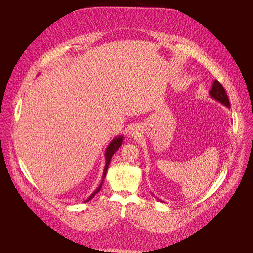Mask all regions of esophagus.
<instances>
[{
	"label": "esophagus",
	"mask_w": 253,
	"mask_h": 253,
	"mask_svg": "<svg viewBox=\"0 0 253 253\" xmlns=\"http://www.w3.org/2000/svg\"><path fill=\"white\" fill-rule=\"evenodd\" d=\"M129 135L132 136V137H135V138H137V137H139L140 135V128L139 126H132L130 129H129Z\"/></svg>",
	"instance_id": "34e87169"
}]
</instances>
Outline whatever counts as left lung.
Here are the masks:
<instances>
[{
    "label": "left lung",
    "instance_id": "left-lung-1",
    "mask_svg": "<svg viewBox=\"0 0 253 253\" xmlns=\"http://www.w3.org/2000/svg\"><path fill=\"white\" fill-rule=\"evenodd\" d=\"M209 95L211 98H213L217 102L221 103L222 105L226 106L227 108H230V103H229V99L227 97L226 91H225L224 87L222 86V84L217 80L214 81L212 88L209 91Z\"/></svg>",
    "mask_w": 253,
    "mask_h": 253
}]
</instances>
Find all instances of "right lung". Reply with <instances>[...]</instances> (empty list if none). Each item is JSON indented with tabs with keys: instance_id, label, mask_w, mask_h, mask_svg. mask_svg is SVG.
Returning <instances> with one entry per match:
<instances>
[{
	"instance_id": "1",
	"label": "right lung",
	"mask_w": 253,
	"mask_h": 253,
	"mask_svg": "<svg viewBox=\"0 0 253 253\" xmlns=\"http://www.w3.org/2000/svg\"><path fill=\"white\" fill-rule=\"evenodd\" d=\"M122 142H123V136H122V135H120V136L115 137V138H114V139L110 142V144L108 145V147H107V149H106V152H105L106 165H105L104 171H103L102 182L100 183V186L98 187V189H97L93 194H91V195L88 197V199H87L86 201H84V202H88L89 200H91V199H93V198L95 197V195H96L97 193H99V192H100V190H101V188H102V185H103V182H104V178L106 177V173H107V170H108V167H109V165H110V162H111V158H112L113 154L119 149V147L121 146Z\"/></svg>"
}]
</instances>
